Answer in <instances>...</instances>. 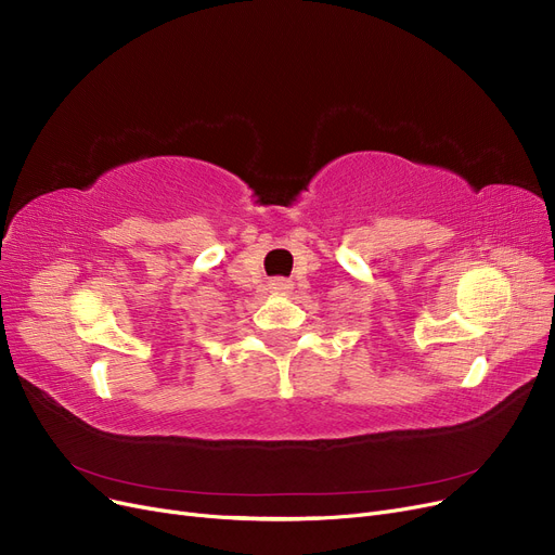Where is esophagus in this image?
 <instances>
[{"label": "esophagus", "mask_w": 555, "mask_h": 555, "mask_svg": "<svg viewBox=\"0 0 555 555\" xmlns=\"http://www.w3.org/2000/svg\"><path fill=\"white\" fill-rule=\"evenodd\" d=\"M291 287H293V283H291V281H285V279H274V281H272V291H274L276 295L291 293Z\"/></svg>", "instance_id": "obj_1"}]
</instances>
